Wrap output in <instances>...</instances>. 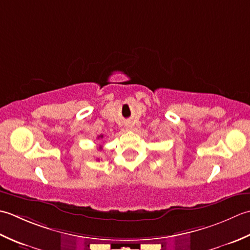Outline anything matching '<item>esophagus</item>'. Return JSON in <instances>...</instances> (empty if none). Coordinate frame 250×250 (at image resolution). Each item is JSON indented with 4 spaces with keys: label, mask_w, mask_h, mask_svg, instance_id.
Instances as JSON below:
<instances>
[{
    "label": "esophagus",
    "mask_w": 250,
    "mask_h": 250,
    "mask_svg": "<svg viewBox=\"0 0 250 250\" xmlns=\"http://www.w3.org/2000/svg\"><path fill=\"white\" fill-rule=\"evenodd\" d=\"M126 129H131V125L130 124H127L126 125Z\"/></svg>",
    "instance_id": "obj_1"
}]
</instances>
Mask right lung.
Instances as JSON below:
<instances>
[{
  "label": "right lung",
  "instance_id": "right-lung-1",
  "mask_svg": "<svg viewBox=\"0 0 250 250\" xmlns=\"http://www.w3.org/2000/svg\"><path fill=\"white\" fill-rule=\"evenodd\" d=\"M103 137H104L103 135H100V136L98 137V139H99V138H103ZM101 147H103V146H99V149H100V150H101Z\"/></svg>",
  "mask_w": 250,
  "mask_h": 250
}]
</instances>
